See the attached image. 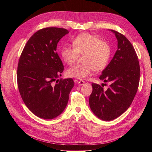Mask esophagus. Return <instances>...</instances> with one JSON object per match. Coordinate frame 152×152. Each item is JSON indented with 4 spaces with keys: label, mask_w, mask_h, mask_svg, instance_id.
<instances>
[{
    "label": "esophagus",
    "mask_w": 152,
    "mask_h": 152,
    "mask_svg": "<svg viewBox=\"0 0 152 152\" xmlns=\"http://www.w3.org/2000/svg\"><path fill=\"white\" fill-rule=\"evenodd\" d=\"M78 83V84H80V86H82V85L84 84V83H85V82L82 81V80H80V81H79Z\"/></svg>",
    "instance_id": "esophagus-1"
}]
</instances>
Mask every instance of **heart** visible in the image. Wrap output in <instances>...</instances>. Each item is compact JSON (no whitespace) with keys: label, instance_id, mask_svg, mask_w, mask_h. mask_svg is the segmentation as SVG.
Wrapping results in <instances>:
<instances>
[{"label":"heart","instance_id":"b5f03b06","mask_svg":"<svg viewBox=\"0 0 152 152\" xmlns=\"http://www.w3.org/2000/svg\"><path fill=\"white\" fill-rule=\"evenodd\" d=\"M72 46H63L61 56L64 63L72 64L79 56L82 63L70 67L66 70L68 76L78 79L85 78L93 70L99 72L107 66L110 59L112 48L108 42L88 33L78 35L72 40Z\"/></svg>","mask_w":152,"mask_h":152}]
</instances>
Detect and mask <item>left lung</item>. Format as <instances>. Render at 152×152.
I'll return each mask as SVG.
<instances>
[{
    "label": "left lung",
    "mask_w": 152,
    "mask_h": 152,
    "mask_svg": "<svg viewBox=\"0 0 152 152\" xmlns=\"http://www.w3.org/2000/svg\"><path fill=\"white\" fill-rule=\"evenodd\" d=\"M110 31L117 38L118 50L99 78L110 85L105 91L100 85L92 83L89 99L91 111L103 121L113 120L129 108L137 92L140 74L133 45L124 35Z\"/></svg>",
    "instance_id": "left-lung-1"
}]
</instances>
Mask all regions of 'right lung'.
<instances>
[{
  "instance_id": "1",
  "label": "right lung",
  "mask_w": 152,
  "mask_h": 152,
  "mask_svg": "<svg viewBox=\"0 0 152 152\" xmlns=\"http://www.w3.org/2000/svg\"><path fill=\"white\" fill-rule=\"evenodd\" d=\"M68 33L65 28L57 27L38 31L28 40L19 58V93L29 110L40 118L51 119L59 115L66 108L74 86L72 78L57 80L64 70L56 52L57 46Z\"/></svg>"
}]
</instances>
